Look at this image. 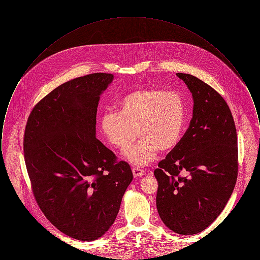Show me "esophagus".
<instances>
[{
    "instance_id": "obj_1",
    "label": "esophagus",
    "mask_w": 260,
    "mask_h": 260,
    "mask_svg": "<svg viewBox=\"0 0 260 260\" xmlns=\"http://www.w3.org/2000/svg\"><path fill=\"white\" fill-rule=\"evenodd\" d=\"M133 173H134V176L135 177H141L145 174V171L141 170V169H138V168H134L133 169Z\"/></svg>"
}]
</instances>
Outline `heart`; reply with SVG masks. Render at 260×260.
I'll return each instance as SVG.
<instances>
[{"label":"heart","instance_id":"b5f03b06","mask_svg":"<svg viewBox=\"0 0 260 260\" xmlns=\"http://www.w3.org/2000/svg\"><path fill=\"white\" fill-rule=\"evenodd\" d=\"M116 112H105L100 118V132L112 147L128 148L135 138H140L125 153V159L136 167L153 161L159 150L172 151L179 142L184 124V99L176 91L157 87H142L120 99Z\"/></svg>","mask_w":260,"mask_h":260}]
</instances>
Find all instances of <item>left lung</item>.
<instances>
[{
	"instance_id": "left-lung-1",
	"label": "left lung",
	"mask_w": 260,
	"mask_h": 260,
	"mask_svg": "<svg viewBox=\"0 0 260 260\" xmlns=\"http://www.w3.org/2000/svg\"><path fill=\"white\" fill-rule=\"evenodd\" d=\"M176 76L192 93L193 117L178 144L154 171L159 183L156 204L168 228L193 235L209 227L231 197L238 176V141L222 96L197 77Z\"/></svg>"
}]
</instances>
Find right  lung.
Returning a JSON list of instances; mask_svg holds the SVG:
<instances>
[{"label":"right lung","mask_w":260,"mask_h":260,"mask_svg":"<svg viewBox=\"0 0 260 260\" xmlns=\"http://www.w3.org/2000/svg\"><path fill=\"white\" fill-rule=\"evenodd\" d=\"M113 79L93 73L62 84L38 102L25 127V164L38 205L79 241L109 230L134 177L95 137L100 95Z\"/></svg>","instance_id":"1"}]
</instances>
